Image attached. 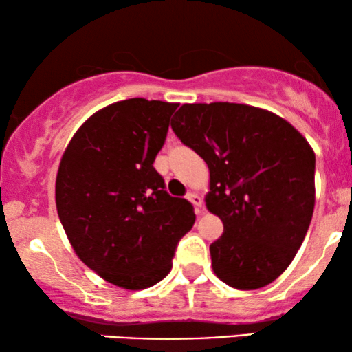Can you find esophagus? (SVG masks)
Returning <instances> with one entry per match:
<instances>
[{"mask_svg": "<svg viewBox=\"0 0 352 352\" xmlns=\"http://www.w3.org/2000/svg\"><path fill=\"white\" fill-rule=\"evenodd\" d=\"M186 197H188V201L195 206V209L199 212V209L202 207V197L199 195H196V192H188Z\"/></svg>", "mask_w": 352, "mask_h": 352, "instance_id": "obj_1", "label": "esophagus"}]
</instances>
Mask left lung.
Instances as JSON below:
<instances>
[{"label":"left lung","instance_id":"1","mask_svg":"<svg viewBox=\"0 0 352 352\" xmlns=\"http://www.w3.org/2000/svg\"><path fill=\"white\" fill-rule=\"evenodd\" d=\"M170 126L209 167L206 207L223 223L210 244L215 276L237 290L271 284L313 219L314 150L284 118L245 103H185Z\"/></svg>","mask_w":352,"mask_h":352}]
</instances>
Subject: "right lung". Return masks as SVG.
Here are the masks:
<instances>
[{"label": "right lung", "instance_id": "right-lung-1", "mask_svg": "<svg viewBox=\"0 0 352 352\" xmlns=\"http://www.w3.org/2000/svg\"><path fill=\"white\" fill-rule=\"evenodd\" d=\"M177 107L140 97L111 103L82 122L58 164L57 214L73 250L121 289L164 279L195 225L192 206L167 195L153 167Z\"/></svg>", "mask_w": 352, "mask_h": 352}]
</instances>
